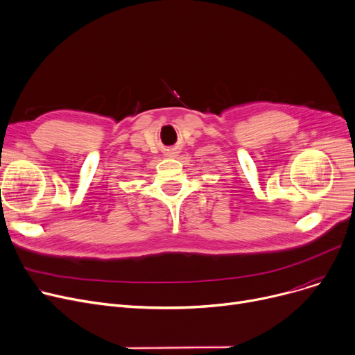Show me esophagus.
<instances>
[{"instance_id": "esophagus-1", "label": "esophagus", "mask_w": 355, "mask_h": 355, "mask_svg": "<svg viewBox=\"0 0 355 355\" xmlns=\"http://www.w3.org/2000/svg\"><path fill=\"white\" fill-rule=\"evenodd\" d=\"M177 153H178V152H177L175 149H168V150L165 152V155H166L168 158H175Z\"/></svg>"}]
</instances>
